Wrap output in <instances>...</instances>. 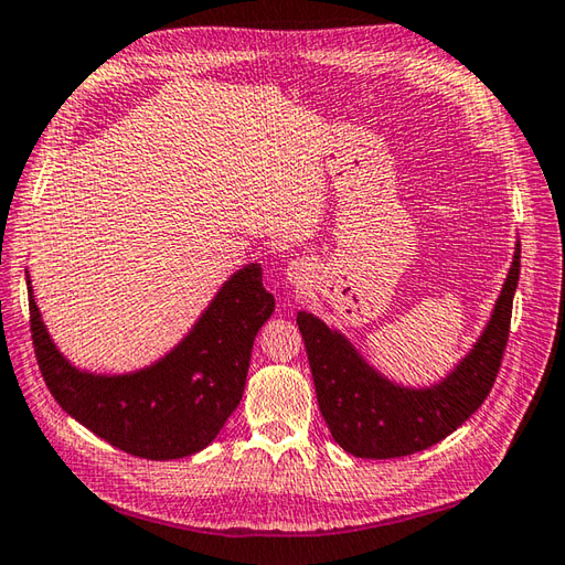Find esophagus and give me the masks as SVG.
Returning a JSON list of instances; mask_svg holds the SVG:
<instances>
[{"label":"esophagus","mask_w":565,"mask_h":565,"mask_svg":"<svg viewBox=\"0 0 565 565\" xmlns=\"http://www.w3.org/2000/svg\"><path fill=\"white\" fill-rule=\"evenodd\" d=\"M289 279H291V281H294V284H296V281H298V274H296V271H294V269H291V271H289Z\"/></svg>","instance_id":"esophagus-1"}]
</instances>
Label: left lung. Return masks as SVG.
<instances>
[{
    "mask_svg": "<svg viewBox=\"0 0 565 565\" xmlns=\"http://www.w3.org/2000/svg\"><path fill=\"white\" fill-rule=\"evenodd\" d=\"M520 281V245L481 340L441 383L401 388L369 369L340 332L298 313L320 413L344 451L362 459H395L449 437L488 398L510 338L512 298Z\"/></svg>",
    "mask_w": 565,
    "mask_h": 565,
    "instance_id": "1",
    "label": "left lung"
}]
</instances>
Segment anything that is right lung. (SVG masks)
<instances>
[{"instance_id":"add662e5","label":"right lung","mask_w":565,"mask_h":565,"mask_svg":"<svg viewBox=\"0 0 565 565\" xmlns=\"http://www.w3.org/2000/svg\"><path fill=\"white\" fill-rule=\"evenodd\" d=\"M271 310L262 267L249 264L162 362L128 376H94L55 350L29 281L31 340L53 398L111 447L152 461L182 459L215 439L243 398L252 344Z\"/></svg>"}]
</instances>
